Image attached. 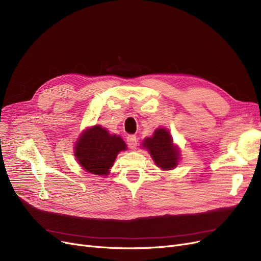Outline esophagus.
I'll use <instances>...</instances> for the list:
<instances>
[{
  "label": "esophagus",
  "instance_id": "obj_1",
  "mask_svg": "<svg viewBox=\"0 0 261 261\" xmlns=\"http://www.w3.org/2000/svg\"><path fill=\"white\" fill-rule=\"evenodd\" d=\"M126 141H127V145L132 150H135L137 148V138H136V136L129 135Z\"/></svg>",
  "mask_w": 261,
  "mask_h": 261
}]
</instances>
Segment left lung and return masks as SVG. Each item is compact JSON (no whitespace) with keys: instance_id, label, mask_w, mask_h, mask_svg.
I'll list each match as a JSON object with an SVG mask.
<instances>
[{"instance_id":"obj_1","label":"left lung","mask_w":261,"mask_h":261,"mask_svg":"<svg viewBox=\"0 0 261 261\" xmlns=\"http://www.w3.org/2000/svg\"><path fill=\"white\" fill-rule=\"evenodd\" d=\"M141 147L145 148L152 158L158 168L163 171L175 169L180 159V151L173 141L169 129L160 127L153 132L151 137H146Z\"/></svg>"}]
</instances>
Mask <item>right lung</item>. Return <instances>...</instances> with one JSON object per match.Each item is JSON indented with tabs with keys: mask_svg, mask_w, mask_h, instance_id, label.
<instances>
[{
	"mask_svg": "<svg viewBox=\"0 0 261 261\" xmlns=\"http://www.w3.org/2000/svg\"><path fill=\"white\" fill-rule=\"evenodd\" d=\"M127 149L121 136L110 134L101 125L84 129L76 140L74 155L78 164L88 173L107 176L117 154Z\"/></svg>",
	"mask_w": 261,
	"mask_h": 261,
	"instance_id": "add662e5",
	"label": "right lung"
}]
</instances>
